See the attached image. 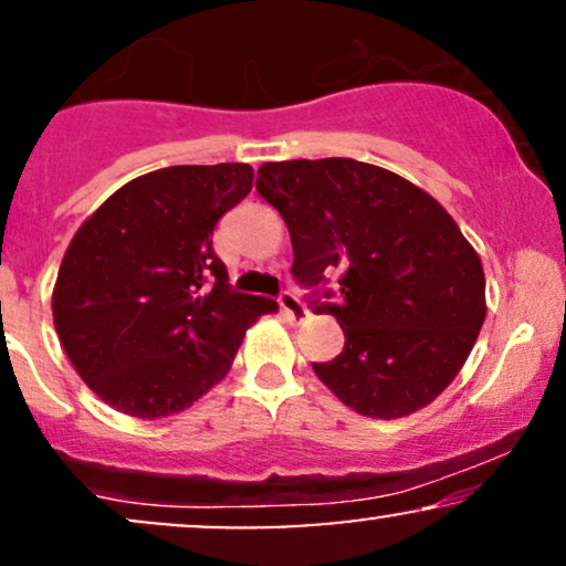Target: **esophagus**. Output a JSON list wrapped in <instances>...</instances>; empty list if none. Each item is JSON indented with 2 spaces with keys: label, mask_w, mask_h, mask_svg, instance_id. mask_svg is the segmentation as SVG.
<instances>
[{
  "label": "esophagus",
  "mask_w": 566,
  "mask_h": 566,
  "mask_svg": "<svg viewBox=\"0 0 566 566\" xmlns=\"http://www.w3.org/2000/svg\"><path fill=\"white\" fill-rule=\"evenodd\" d=\"M279 305H282L284 316H287L290 322H303L305 316H308V308H305V305L301 303V297H297L295 292H290V290H284L282 295H279Z\"/></svg>",
  "instance_id": "34e87169"
}]
</instances>
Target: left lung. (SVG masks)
<instances>
[{
  "label": "left lung",
  "instance_id": "obj_1",
  "mask_svg": "<svg viewBox=\"0 0 566 566\" xmlns=\"http://www.w3.org/2000/svg\"><path fill=\"white\" fill-rule=\"evenodd\" d=\"M258 193L287 223L292 274H337L346 343L316 378L367 418H407L431 405L469 359L486 316L484 269L431 193L356 159L265 161Z\"/></svg>",
  "mask_w": 566,
  "mask_h": 566
}]
</instances>
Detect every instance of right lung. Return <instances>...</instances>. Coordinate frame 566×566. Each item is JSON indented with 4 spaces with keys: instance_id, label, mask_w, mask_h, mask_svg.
I'll return each instance as SVG.
<instances>
[{
    "instance_id": "1",
    "label": "right lung",
    "mask_w": 566,
    "mask_h": 566,
    "mask_svg": "<svg viewBox=\"0 0 566 566\" xmlns=\"http://www.w3.org/2000/svg\"><path fill=\"white\" fill-rule=\"evenodd\" d=\"M252 167L178 165L114 191L71 239L53 287V322L80 378L129 418L184 412L229 375L269 297L229 287L212 250Z\"/></svg>"
}]
</instances>
